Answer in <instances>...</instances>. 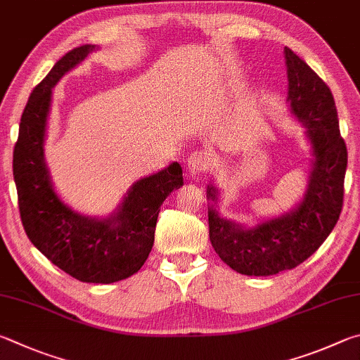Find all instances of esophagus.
Here are the masks:
<instances>
[{"label": "esophagus", "instance_id": "1", "mask_svg": "<svg viewBox=\"0 0 360 360\" xmlns=\"http://www.w3.org/2000/svg\"><path fill=\"white\" fill-rule=\"evenodd\" d=\"M213 164V158L207 151H194V153L188 158V170L191 175H199L200 172L209 170Z\"/></svg>", "mask_w": 360, "mask_h": 360}]
</instances>
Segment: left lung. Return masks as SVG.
Here are the masks:
<instances>
[{"label": "left lung", "mask_w": 360, "mask_h": 360, "mask_svg": "<svg viewBox=\"0 0 360 360\" xmlns=\"http://www.w3.org/2000/svg\"><path fill=\"white\" fill-rule=\"evenodd\" d=\"M288 104L311 145L307 190L292 210L256 226L226 219L217 210V186H207L209 234L221 261L242 275L269 276L308 259L326 240L343 207L348 151L340 136L337 107L326 82L285 47Z\"/></svg>", "instance_id": "obj_1"}]
</instances>
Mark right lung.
I'll return each instance as SVG.
<instances>
[{"label": "right lung", "instance_id": "1", "mask_svg": "<svg viewBox=\"0 0 360 360\" xmlns=\"http://www.w3.org/2000/svg\"><path fill=\"white\" fill-rule=\"evenodd\" d=\"M99 47L86 44L55 63L22 113L14 148V181L25 232L31 243L84 283L109 285L141 270L153 247L160 207L184 185L179 162L134 181L109 217H86L71 209L55 191L44 156L52 88L66 72Z\"/></svg>", "mask_w": 360, "mask_h": 360}]
</instances>
